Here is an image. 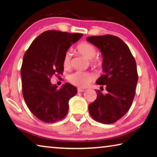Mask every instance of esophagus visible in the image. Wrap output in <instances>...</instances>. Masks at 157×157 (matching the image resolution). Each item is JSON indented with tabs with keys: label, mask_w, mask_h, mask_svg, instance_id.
<instances>
[{
	"label": "esophagus",
	"mask_w": 157,
	"mask_h": 157,
	"mask_svg": "<svg viewBox=\"0 0 157 157\" xmlns=\"http://www.w3.org/2000/svg\"><path fill=\"white\" fill-rule=\"evenodd\" d=\"M84 91H85L84 90L81 89V88H78V92H84Z\"/></svg>",
	"instance_id": "34e87169"
}]
</instances>
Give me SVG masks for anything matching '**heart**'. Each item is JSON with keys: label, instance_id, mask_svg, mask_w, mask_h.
I'll use <instances>...</instances> for the list:
<instances>
[{"label": "heart", "instance_id": "heart-1", "mask_svg": "<svg viewBox=\"0 0 157 157\" xmlns=\"http://www.w3.org/2000/svg\"><path fill=\"white\" fill-rule=\"evenodd\" d=\"M76 51L78 53L83 56L88 60H92V65L95 68H100L103 65V60L101 58L95 57L97 54V49L91 44L88 42H81L76 47ZM71 52L67 51L64 56L63 58V65L65 68L69 67L70 65L71 60ZM69 80L74 86L85 88L88 86L90 83L93 80V76L91 74L86 71H78L71 74L69 77Z\"/></svg>", "mask_w": 157, "mask_h": 157}]
</instances>
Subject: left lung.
Listing matches in <instances>:
<instances>
[{
    "mask_svg": "<svg viewBox=\"0 0 157 157\" xmlns=\"http://www.w3.org/2000/svg\"><path fill=\"white\" fill-rule=\"evenodd\" d=\"M86 40L101 51L104 74L96 83L108 92L104 94L97 90L96 100L88 106L89 113L97 122L112 124L132 106L138 78L136 63L128 46L116 36H90Z\"/></svg>",
    "mask_w": 157,
    "mask_h": 157,
    "instance_id": "1",
    "label": "left lung"
}]
</instances>
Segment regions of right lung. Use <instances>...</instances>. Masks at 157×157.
<instances>
[{"label":"right lung","mask_w":157,"mask_h":157,"mask_svg":"<svg viewBox=\"0 0 157 157\" xmlns=\"http://www.w3.org/2000/svg\"><path fill=\"white\" fill-rule=\"evenodd\" d=\"M82 36L48 30L38 36L25 51L21 69L22 93L28 109L41 121L54 122L67 113L69 100L77 89L66 83L58 90L51 78L63 72L67 51Z\"/></svg>","instance_id":"add662e5"}]
</instances>
